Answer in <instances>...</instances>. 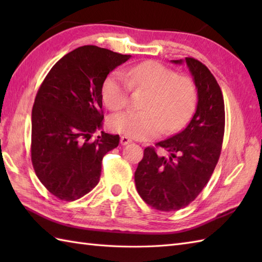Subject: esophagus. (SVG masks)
I'll return each instance as SVG.
<instances>
[{
  "label": "esophagus",
  "instance_id": "1",
  "mask_svg": "<svg viewBox=\"0 0 262 262\" xmlns=\"http://www.w3.org/2000/svg\"><path fill=\"white\" fill-rule=\"evenodd\" d=\"M132 140L128 136H121L120 137V144L121 145H127L128 143H130Z\"/></svg>",
  "mask_w": 262,
  "mask_h": 262
}]
</instances>
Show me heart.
Instances as JSON below:
<instances>
[{
  "label": "heart",
  "mask_w": 262,
  "mask_h": 262,
  "mask_svg": "<svg viewBox=\"0 0 262 262\" xmlns=\"http://www.w3.org/2000/svg\"><path fill=\"white\" fill-rule=\"evenodd\" d=\"M151 92L143 108L145 111H126L111 116L113 132L136 140L147 141L165 130H180L190 120L197 105V88L191 79L153 60L132 66L124 73L114 71L102 84L105 105L118 111L127 107L132 89Z\"/></svg>",
  "instance_id": "1"
}]
</instances>
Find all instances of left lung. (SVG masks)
Segmentation results:
<instances>
[{
    "mask_svg": "<svg viewBox=\"0 0 262 262\" xmlns=\"http://www.w3.org/2000/svg\"><path fill=\"white\" fill-rule=\"evenodd\" d=\"M186 63L198 92L196 113L185 129L155 144L169 158L147 146L135 171L137 192L161 211L179 210L197 198L219 162L224 138L225 108L219 83L198 59L186 57Z\"/></svg>",
    "mask_w": 262,
    "mask_h": 262,
    "instance_id": "left-lung-1",
    "label": "left lung"
}]
</instances>
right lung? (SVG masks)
<instances>
[{
	"label": "right lung",
	"instance_id": "1",
	"mask_svg": "<svg viewBox=\"0 0 262 262\" xmlns=\"http://www.w3.org/2000/svg\"><path fill=\"white\" fill-rule=\"evenodd\" d=\"M98 46L66 54L38 89L31 115V162L47 190L65 202L84 196L98 185L102 159L118 146L119 135L102 132V84L129 59Z\"/></svg>",
	"mask_w": 262,
	"mask_h": 262
}]
</instances>
